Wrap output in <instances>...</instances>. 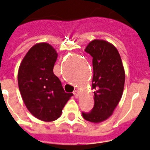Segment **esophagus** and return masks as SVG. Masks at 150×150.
Here are the masks:
<instances>
[{
    "mask_svg": "<svg viewBox=\"0 0 150 150\" xmlns=\"http://www.w3.org/2000/svg\"><path fill=\"white\" fill-rule=\"evenodd\" d=\"M74 97H75L76 98H78V96H79V91H78V90H74Z\"/></svg>",
    "mask_w": 150,
    "mask_h": 150,
    "instance_id": "1",
    "label": "esophagus"
}]
</instances>
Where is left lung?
I'll list each match as a JSON object with an SVG mask.
<instances>
[{"label":"left lung","mask_w":150,"mask_h":150,"mask_svg":"<svg viewBox=\"0 0 150 150\" xmlns=\"http://www.w3.org/2000/svg\"><path fill=\"white\" fill-rule=\"evenodd\" d=\"M85 51L93 57L94 106L89 112H82V116L86 121L100 123L112 115L121 100L125 80V69L117 50L106 40H92Z\"/></svg>","instance_id":"8db88e82"}]
</instances>
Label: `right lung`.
<instances>
[{
    "label": "right lung",
    "instance_id": "right-lung-1",
    "mask_svg": "<svg viewBox=\"0 0 150 150\" xmlns=\"http://www.w3.org/2000/svg\"><path fill=\"white\" fill-rule=\"evenodd\" d=\"M57 52L48 43L34 45L20 64L18 86L23 101L31 114L39 120L52 121L73 96L65 93L53 74Z\"/></svg>",
    "mask_w": 150,
    "mask_h": 150
}]
</instances>
